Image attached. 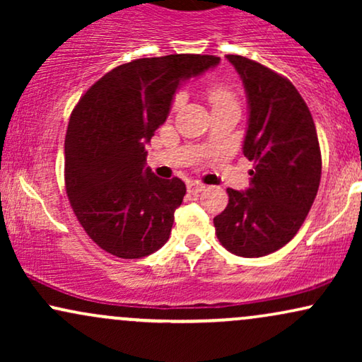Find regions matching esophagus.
<instances>
[{
    "label": "esophagus",
    "mask_w": 362,
    "mask_h": 362,
    "mask_svg": "<svg viewBox=\"0 0 362 362\" xmlns=\"http://www.w3.org/2000/svg\"><path fill=\"white\" fill-rule=\"evenodd\" d=\"M187 189H189V192L190 194H199V192H202V190L206 189L204 185L202 184H199V182H194V184H189V187H187Z\"/></svg>",
    "instance_id": "esophagus-1"
}]
</instances>
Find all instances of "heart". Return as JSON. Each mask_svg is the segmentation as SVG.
<instances>
[{"mask_svg":"<svg viewBox=\"0 0 362 362\" xmlns=\"http://www.w3.org/2000/svg\"><path fill=\"white\" fill-rule=\"evenodd\" d=\"M207 98H209L213 109H219V107L238 105V100H236L235 91L231 90L230 86L221 85V83H213V85L207 88ZM178 105H180V98H175V100H173L172 109L177 110Z\"/></svg>","mask_w":362,"mask_h":362,"instance_id":"b5f03b06","label":"heart"}]
</instances>
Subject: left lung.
<instances>
[{
  "instance_id": "1",
  "label": "left lung",
  "mask_w": 362,
  "mask_h": 362,
  "mask_svg": "<svg viewBox=\"0 0 362 362\" xmlns=\"http://www.w3.org/2000/svg\"><path fill=\"white\" fill-rule=\"evenodd\" d=\"M248 100L243 155L253 161L250 187L228 189L214 218L218 240L238 257H264L293 240L317 197L322 177L317 129L288 78L243 56H226Z\"/></svg>"
}]
</instances>
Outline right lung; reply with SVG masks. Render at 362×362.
<instances>
[{"label":"right lung","instance_id":"obj_1","mask_svg":"<svg viewBox=\"0 0 362 362\" xmlns=\"http://www.w3.org/2000/svg\"><path fill=\"white\" fill-rule=\"evenodd\" d=\"M219 57L170 54L117 66L74 107L64 141V180L78 221L102 250L119 259L151 255L168 242L182 204L180 178L144 168V144L168 117L182 81Z\"/></svg>","mask_w":362,"mask_h":362}]
</instances>
